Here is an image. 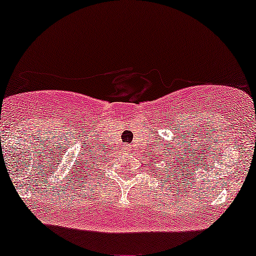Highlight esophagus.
<instances>
[{"instance_id":"34e87169","label":"esophagus","mask_w":256,"mask_h":256,"mask_svg":"<svg viewBox=\"0 0 256 256\" xmlns=\"http://www.w3.org/2000/svg\"><path fill=\"white\" fill-rule=\"evenodd\" d=\"M129 150V146H127V144H126L124 147H123V152H128Z\"/></svg>"}]
</instances>
